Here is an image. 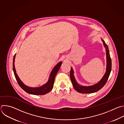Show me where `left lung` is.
<instances>
[{"instance_id": "obj_1", "label": "left lung", "mask_w": 124, "mask_h": 124, "mask_svg": "<svg viewBox=\"0 0 124 124\" xmlns=\"http://www.w3.org/2000/svg\"><path fill=\"white\" fill-rule=\"evenodd\" d=\"M103 42V44L106 48V54H107V70L106 72L104 75L102 79L99 81L98 83L93 86H90V87H84L79 85L77 84V82L75 81L74 77L73 76V71L71 68L70 70V77L72 84V86L74 89L78 93H93L96 92L101 89L106 84L107 82L109 77L111 70V60L109 55V50L108 48V45L106 44L104 40H102Z\"/></svg>"}]
</instances>
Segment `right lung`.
Instances as JSON below:
<instances>
[{"label":"right lung","mask_w":124,"mask_h":124,"mask_svg":"<svg viewBox=\"0 0 124 124\" xmlns=\"http://www.w3.org/2000/svg\"><path fill=\"white\" fill-rule=\"evenodd\" d=\"M15 57H16V55H14V58H13V66L14 72L15 77L16 78V80L17 82L18 85L24 91H25L26 93H27L29 94H33V95H44V94L49 93L52 90V89L54 87V78L56 76V74H57V72L58 71V70L61 66V64H62L61 62L58 63V64H57V65L53 70L51 73V75H50V76L49 78V80L47 83V84H46L45 85H44L43 86H41L39 88H32L28 87L26 86V85H25L21 82V81L20 80L19 77H18V76L16 73V69H15V64H14Z\"/></svg>","instance_id":"right-lung-1"}]
</instances>
